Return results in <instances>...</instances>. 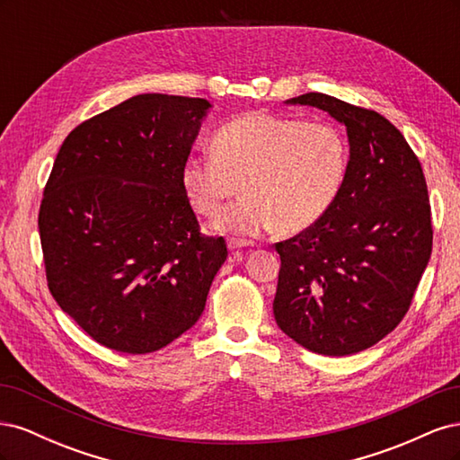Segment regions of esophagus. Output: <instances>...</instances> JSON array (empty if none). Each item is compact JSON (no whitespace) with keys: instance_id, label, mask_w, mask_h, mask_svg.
<instances>
[{"instance_id":"esophagus-1","label":"esophagus","mask_w":460,"mask_h":460,"mask_svg":"<svg viewBox=\"0 0 460 460\" xmlns=\"http://www.w3.org/2000/svg\"><path fill=\"white\" fill-rule=\"evenodd\" d=\"M228 249H242V247H249L253 245L249 240H242V238H228Z\"/></svg>"}]
</instances>
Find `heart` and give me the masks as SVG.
I'll return each mask as SVG.
<instances>
[{"label": "heart", "instance_id": "b5f03b06", "mask_svg": "<svg viewBox=\"0 0 460 460\" xmlns=\"http://www.w3.org/2000/svg\"><path fill=\"white\" fill-rule=\"evenodd\" d=\"M213 155H188L180 182L193 211L217 215L237 190L243 198L223 209L218 232L294 235L311 228L336 201L349 164L343 134L326 122L270 113H245L220 127Z\"/></svg>", "mask_w": 460, "mask_h": 460}]
</instances>
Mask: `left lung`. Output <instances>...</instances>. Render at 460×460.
Returning <instances> with one entry per match:
<instances>
[{"label":"left lung","mask_w":460,"mask_h":460,"mask_svg":"<svg viewBox=\"0 0 460 460\" xmlns=\"http://www.w3.org/2000/svg\"><path fill=\"white\" fill-rule=\"evenodd\" d=\"M311 105L345 124L349 164L330 211L276 243L282 267L276 324L305 349L343 357L368 349L407 314L431 253V213L419 157L385 117L326 93Z\"/></svg>","instance_id":"obj_1"}]
</instances>
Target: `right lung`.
<instances>
[{"label":"right lung","mask_w":460,"mask_h":460,"mask_svg":"<svg viewBox=\"0 0 460 460\" xmlns=\"http://www.w3.org/2000/svg\"><path fill=\"white\" fill-rule=\"evenodd\" d=\"M211 103L142 93L68 134L53 163L38 228L48 288L109 349L159 351L198 323L226 261L180 182Z\"/></svg>","instance_id":"right-lung-1"}]
</instances>
